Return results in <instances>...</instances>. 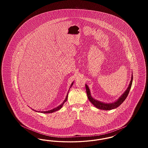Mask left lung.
<instances>
[{"instance_id": "left-lung-1", "label": "left lung", "mask_w": 148, "mask_h": 148, "mask_svg": "<svg viewBox=\"0 0 148 148\" xmlns=\"http://www.w3.org/2000/svg\"><path fill=\"white\" fill-rule=\"evenodd\" d=\"M133 75H132L131 81L130 82V84L129 85V86L127 88L126 91L123 93V94L118 99V100H116V101H115L114 103H104L100 102L98 100H97L92 98V96L90 95V90H89V88L88 86L87 85L85 84V88H86V94H87L88 98L89 101L92 103V104L95 106L96 108H97L98 109H99L109 110H112L113 109L116 108L117 107H118L119 106H120L123 103V101L125 100V99L127 98V97L128 95V94L130 92V88L132 87V82H133Z\"/></svg>"}]
</instances>
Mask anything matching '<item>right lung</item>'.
Returning a JSON list of instances; mask_svg holds the SVG:
<instances>
[{
	"label": "right lung",
	"instance_id": "add662e5",
	"mask_svg": "<svg viewBox=\"0 0 148 148\" xmlns=\"http://www.w3.org/2000/svg\"><path fill=\"white\" fill-rule=\"evenodd\" d=\"M73 84V82L71 83V86H72V85ZM68 92H68V94H67V95H66V98L64 100V101L63 102V103H62V104H60V106H58V107H56V108H54V109H52V110H48V111H45V112H41L40 113H53V112H56V111H57V110H59V109H60L61 108H62V107L63 106L64 104V103L66 101V100H67V99H68ZM36 112H37V111H36Z\"/></svg>",
	"mask_w": 148,
	"mask_h": 148
}]
</instances>
